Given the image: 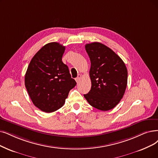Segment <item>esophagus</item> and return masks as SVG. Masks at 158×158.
Instances as JSON below:
<instances>
[{
  "instance_id": "34e87169",
  "label": "esophagus",
  "mask_w": 158,
  "mask_h": 158,
  "mask_svg": "<svg viewBox=\"0 0 158 158\" xmlns=\"http://www.w3.org/2000/svg\"><path fill=\"white\" fill-rule=\"evenodd\" d=\"M81 78V74H78V77H77V78H76V79H75L76 81H77V83H78L79 81H80Z\"/></svg>"
}]
</instances>
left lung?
I'll use <instances>...</instances> for the list:
<instances>
[{
  "label": "left lung",
  "mask_w": 158,
  "mask_h": 158,
  "mask_svg": "<svg viewBox=\"0 0 158 158\" xmlns=\"http://www.w3.org/2000/svg\"><path fill=\"white\" fill-rule=\"evenodd\" d=\"M85 48L91 61V88L84 96L94 108L111 110L121 101L127 88V67L115 52L102 43L86 44Z\"/></svg>",
  "instance_id": "1"
}]
</instances>
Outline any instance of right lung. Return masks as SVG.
Wrapping results in <instances>:
<instances>
[{
	"instance_id": "right-lung-1",
	"label": "right lung",
	"mask_w": 158,
	"mask_h": 158,
	"mask_svg": "<svg viewBox=\"0 0 158 158\" xmlns=\"http://www.w3.org/2000/svg\"><path fill=\"white\" fill-rule=\"evenodd\" d=\"M65 47L52 42L43 46L30 61L25 74V87L33 104L51 113L64 106L69 91L77 85L62 56Z\"/></svg>"
}]
</instances>
